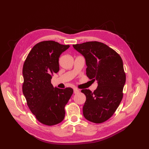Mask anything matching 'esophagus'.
I'll list each match as a JSON object with an SVG mask.
<instances>
[{
    "label": "esophagus",
    "instance_id": "1",
    "mask_svg": "<svg viewBox=\"0 0 149 149\" xmlns=\"http://www.w3.org/2000/svg\"><path fill=\"white\" fill-rule=\"evenodd\" d=\"M79 92V89H76V88H74V94H77V93H78Z\"/></svg>",
    "mask_w": 149,
    "mask_h": 149
}]
</instances>
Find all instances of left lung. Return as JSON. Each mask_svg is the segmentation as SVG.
Masks as SVG:
<instances>
[{"instance_id":"left-lung-1","label":"left lung","mask_w":149,"mask_h":149,"mask_svg":"<svg viewBox=\"0 0 149 149\" xmlns=\"http://www.w3.org/2000/svg\"><path fill=\"white\" fill-rule=\"evenodd\" d=\"M73 47L85 58L88 77L96 80L98 84L94 92L81 90L86 97L83 116L92 123H104L114 114L123 100L125 83L123 60L113 49L101 42H88Z\"/></svg>"}]
</instances>
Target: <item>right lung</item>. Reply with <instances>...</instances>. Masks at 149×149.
Here are the masks:
<instances>
[{"label": "right lung", "mask_w": 149, "mask_h": 149, "mask_svg": "<svg viewBox=\"0 0 149 149\" xmlns=\"http://www.w3.org/2000/svg\"><path fill=\"white\" fill-rule=\"evenodd\" d=\"M70 47L55 41H43L29 53L23 66V94L31 112L45 125L60 123L65 116V107L73 89L54 88L52 76L60 70L59 58Z\"/></svg>", "instance_id": "add662e5"}]
</instances>
